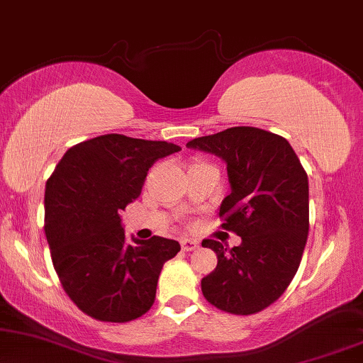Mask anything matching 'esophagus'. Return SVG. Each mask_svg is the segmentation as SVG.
Segmentation results:
<instances>
[{
	"label": "esophagus",
	"mask_w": 363,
	"mask_h": 363,
	"mask_svg": "<svg viewBox=\"0 0 363 363\" xmlns=\"http://www.w3.org/2000/svg\"><path fill=\"white\" fill-rule=\"evenodd\" d=\"M182 250L183 251H193L196 250L198 246H200V242H198L196 240H182Z\"/></svg>",
	"instance_id": "34e87169"
}]
</instances>
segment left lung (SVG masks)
Returning a JSON list of instances; mask_svg holds the SVG:
<instances>
[{
    "instance_id": "8db88e82",
    "label": "left lung",
    "mask_w": 363,
    "mask_h": 363,
    "mask_svg": "<svg viewBox=\"0 0 363 363\" xmlns=\"http://www.w3.org/2000/svg\"><path fill=\"white\" fill-rule=\"evenodd\" d=\"M186 147L225 160L231 193L221 201V228L241 236L231 250L203 240L218 256L201 279L203 296L230 314H256L284 294L299 269L309 233L307 173L284 137L256 127H231Z\"/></svg>"
}]
</instances>
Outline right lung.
<instances>
[{
	"mask_svg": "<svg viewBox=\"0 0 363 363\" xmlns=\"http://www.w3.org/2000/svg\"><path fill=\"white\" fill-rule=\"evenodd\" d=\"M180 147L107 133L64 153L44 195V231L54 269L71 301L102 322H128L150 309L175 240L128 245L121 211L138 198L147 172Z\"/></svg>",
	"mask_w": 363,
	"mask_h": 363,
	"instance_id": "right-lung-1",
	"label": "right lung"
}]
</instances>
